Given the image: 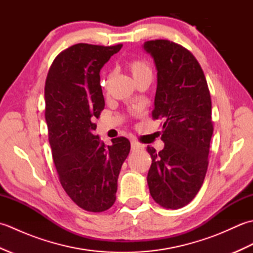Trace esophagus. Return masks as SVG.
<instances>
[{
	"mask_svg": "<svg viewBox=\"0 0 253 253\" xmlns=\"http://www.w3.org/2000/svg\"><path fill=\"white\" fill-rule=\"evenodd\" d=\"M143 147L142 144L138 143L137 141H131V150L132 151H139V150H141Z\"/></svg>",
	"mask_w": 253,
	"mask_h": 253,
	"instance_id": "esophagus-1",
	"label": "esophagus"
}]
</instances>
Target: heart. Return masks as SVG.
Listing matches in <instances>:
<instances>
[{"label":"heart","instance_id":"b5f03b06","mask_svg":"<svg viewBox=\"0 0 253 253\" xmlns=\"http://www.w3.org/2000/svg\"><path fill=\"white\" fill-rule=\"evenodd\" d=\"M128 69H129L132 77L135 80L141 78L148 75H152L151 67L146 61L142 60H133L128 64Z\"/></svg>","mask_w":253,"mask_h":253}]
</instances>
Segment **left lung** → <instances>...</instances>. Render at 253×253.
<instances>
[{
  "mask_svg": "<svg viewBox=\"0 0 253 253\" xmlns=\"http://www.w3.org/2000/svg\"><path fill=\"white\" fill-rule=\"evenodd\" d=\"M158 71L154 120H162L164 142L152 147L147 181L153 200L166 209L185 207L196 197L208 169L213 135L212 103L207 79L191 53L169 40L144 42Z\"/></svg>",
  "mask_w": 253,
  "mask_h": 253,
  "instance_id": "1",
  "label": "left lung"
}]
</instances>
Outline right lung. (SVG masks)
<instances>
[{"mask_svg":"<svg viewBox=\"0 0 253 253\" xmlns=\"http://www.w3.org/2000/svg\"><path fill=\"white\" fill-rule=\"evenodd\" d=\"M122 46L72 45L56 56L45 82V121L58 178L69 198L89 212L114 204L118 175L130 151L126 138L105 146L93 135V120L105 105L100 71Z\"/></svg>","mask_w":253,"mask_h":253,"instance_id":"1","label":"right lung"}]
</instances>
